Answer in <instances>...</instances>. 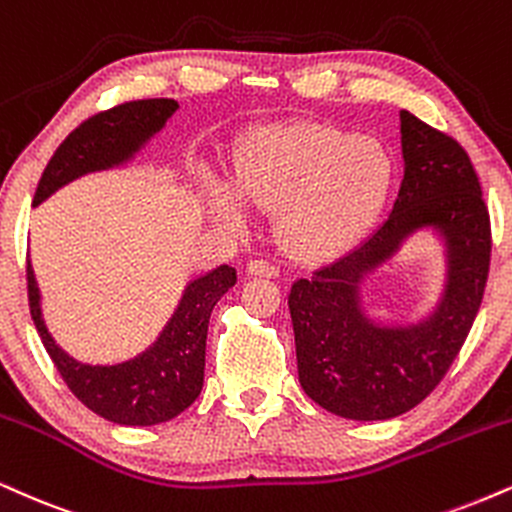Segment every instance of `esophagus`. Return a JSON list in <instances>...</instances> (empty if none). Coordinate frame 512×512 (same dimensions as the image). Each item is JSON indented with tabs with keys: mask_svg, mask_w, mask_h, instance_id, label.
I'll return each mask as SVG.
<instances>
[{
	"mask_svg": "<svg viewBox=\"0 0 512 512\" xmlns=\"http://www.w3.org/2000/svg\"><path fill=\"white\" fill-rule=\"evenodd\" d=\"M248 274L252 276H267V279H276L279 276V267L267 260H250L248 262Z\"/></svg>",
	"mask_w": 512,
	"mask_h": 512,
	"instance_id": "1",
	"label": "esophagus"
}]
</instances>
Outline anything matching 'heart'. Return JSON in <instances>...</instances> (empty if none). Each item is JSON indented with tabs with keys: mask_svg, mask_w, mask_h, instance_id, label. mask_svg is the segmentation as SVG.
I'll return each mask as SVG.
<instances>
[{
	"mask_svg": "<svg viewBox=\"0 0 512 512\" xmlns=\"http://www.w3.org/2000/svg\"><path fill=\"white\" fill-rule=\"evenodd\" d=\"M393 157L372 135L329 126H272L250 133L231 166L233 198L209 193V212L243 229L240 202L279 209L276 231L303 260L341 255L369 231L389 200Z\"/></svg>",
	"mask_w": 512,
	"mask_h": 512,
	"instance_id": "obj_1",
	"label": "heart"
}]
</instances>
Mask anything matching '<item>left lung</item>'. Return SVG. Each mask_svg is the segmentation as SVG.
<instances>
[{"instance_id": "left-lung-1", "label": "left lung", "mask_w": 512, "mask_h": 512, "mask_svg": "<svg viewBox=\"0 0 512 512\" xmlns=\"http://www.w3.org/2000/svg\"><path fill=\"white\" fill-rule=\"evenodd\" d=\"M400 135L405 176L389 219L355 250L295 281L288 293L300 386L346 420H391L420 405L463 348L489 279V209L463 145L405 109ZM427 225L442 233L449 252L440 307L420 325L369 323L356 283Z\"/></svg>"}]
</instances>
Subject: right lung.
I'll use <instances>...</instances> for the list:
<instances>
[{
  "instance_id": "add662e5",
  "label": "right lung",
  "mask_w": 512,
  "mask_h": 512,
  "mask_svg": "<svg viewBox=\"0 0 512 512\" xmlns=\"http://www.w3.org/2000/svg\"><path fill=\"white\" fill-rule=\"evenodd\" d=\"M176 109V100L155 97L116 104L85 119L66 135L49 159L35 190L33 205H40L45 197L73 178L131 159L133 152H138ZM26 279L35 329L73 396L104 420L126 427H150L174 420L200 396L205 379L209 315L221 295L236 283V269L221 264L214 272L195 279L183 293L181 305L155 346L135 360L112 367L83 365L54 343L42 322L40 291L30 262Z\"/></svg>"
}]
</instances>
